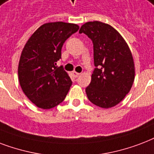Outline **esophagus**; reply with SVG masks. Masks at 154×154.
Returning a JSON list of instances; mask_svg holds the SVG:
<instances>
[{"label":"esophagus","mask_w":154,"mask_h":154,"mask_svg":"<svg viewBox=\"0 0 154 154\" xmlns=\"http://www.w3.org/2000/svg\"><path fill=\"white\" fill-rule=\"evenodd\" d=\"M73 75L75 78H78L79 76L80 75V73H78V72H76V71H73Z\"/></svg>","instance_id":"34e87169"}]
</instances>
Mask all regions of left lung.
<instances>
[{"label": "left lung", "mask_w": 154, "mask_h": 154, "mask_svg": "<svg viewBox=\"0 0 154 154\" xmlns=\"http://www.w3.org/2000/svg\"><path fill=\"white\" fill-rule=\"evenodd\" d=\"M93 43L96 68L86 88L88 100L103 108L114 107L129 92L135 77L133 55L128 44L112 26L100 21L83 24L79 34Z\"/></svg>", "instance_id": "8db88e82"}]
</instances>
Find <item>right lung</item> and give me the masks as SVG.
I'll use <instances>...</instances> for the list:
<instances>
[{
	"label": "right lung",
	"instance_id": "add662e5",
	"mask_svg": "<svg viewBox=\"0 0 154 154\" xmlns=\"http://www.w3.org/2000/svg\"><path fill=\"white\" fill-rule=\"evenodd\" d=\"M78 25L63 21L41 26L29 38L18 64L21 88L29 100L42 109L54 108L66 98L72 82L58 67L63 45L78 31Z\"/></svg>",
	"mask_w": 154,
	"mask_h": 154
}]
</instances>
